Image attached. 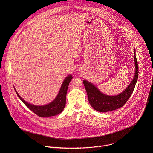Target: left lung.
<instances>
[{"label":"left lung","mask_w":153,"mask_h":153,"mask_svg":"<svg viewBox=\"0 0 153 153\" xmlns=\"http://www.w3.org/2000/svg\"><path fill=\"white\" fill-rule=\"evenodd\" d=\"M135 62V75L128 87L121 93L115 96L105 95L96 87L94 85L86 80L83 81L85 88L88 98L91 107L96 111L105 112L115 109H118L127 102L134 91L138 76V65L135 56V49H134Z\"/></svg>","instance_id":"8db88e82"}]
</instances>
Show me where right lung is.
<instances>
[{
	"label": "right lung",
	"instance_id": "1",
	"mask_svg": "<svg viewBox=\"0 0 153 153\" xmlns=\"http://www.w3.org/2000/svg\"><path fill=\"white\" fill-rule=\"evenodd\" d=\"M72 78L73 77L71 75H69L68 76H66L62 83L58 95L55 98V100L51 103L42 106L34 105L26 102L19 95L15 89V90L17 95L21 99L23 104L37 115L41 117H52L59 114V113L62 112V111L64 109L65 107L66 96L68 88Z\"/></svg>",
	"mask_w": 153,
	"mask_h": 153
}]
</instances>
